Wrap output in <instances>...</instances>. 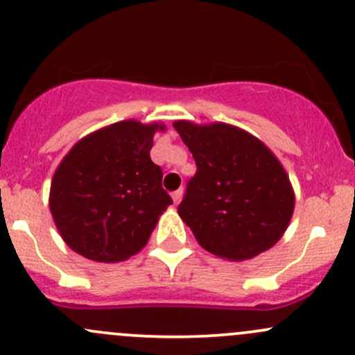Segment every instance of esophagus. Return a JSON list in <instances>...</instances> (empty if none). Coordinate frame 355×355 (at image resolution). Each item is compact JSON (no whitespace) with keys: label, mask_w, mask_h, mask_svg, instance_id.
Listing matches in <instances>:
<instances>
[{"label":"esophagus","mask_w":355,"mask_h":355,"mask_svg":"<svg viewBox=\"0 0 355 355\" xmlns=\"http://www.w3.org/2000/svg\"><path fill=\"white\" fill-rule=\"evenodd\" d=\"M182 193H184V191H182V188H179V189H176V191L173 193V195H171V196H173V202H174V205H178L179 202H181Z\"/></svg>","instance_id":"obj_1"}]
</instances>
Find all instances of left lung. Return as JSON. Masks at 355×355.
Instances as JSON below:
<instances>
[{
    "label": "left lung",
    "instance_id": "1",
    "mask_svg": "<svg viewBox=\"0 0 355 355\" xmlns=\"http://www.w3.org/2000/svg\"><path fill=\"white\" fill-rule=\"evenodd\" d=\"M174 128L198 167L178 214L200 246L229 261H244L277 244L294 214L295 196L273 152L227 123L179 119Z\"/></svg>",
    "mask_w": 355,
    "mask_h": 355
}]
</instances>
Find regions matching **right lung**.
<instances>
[{"label": "right lung", "instance_id": "obj_1", "mask_svg": "<svg viewBox=\"0 0 355 355\" xmlns=\"http://www.w3.org/2000/svg\"><path fill=\"white\" fill-rule=\"evenodd\" d=\"M160 123L119 121L71 147L51 181L49 208L64 243L98 263H118L144 250L173 203L150 150Z\"/></svg>", "mask_w": 355, "mask_h": 355}]
</instances>
